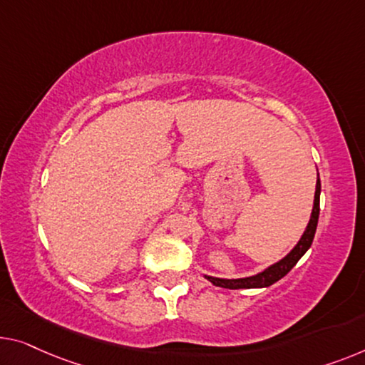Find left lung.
<instances>
[{
  "label": "left lung",
  "instance_id": "left-lung-1",
  "mask_svg": "<svg viewBox=\"0 0 365 365\" xmlns=\"http://www.w3.org/2000/svg\"><path fill=\"white\" fill-rule=\"evenodd\" d=\"M319 193H322V182H319V175H318L313 210H312V216H309L307 230H304L300 241L297 242V246L293 247L284 259L252 277H244V279H217V277L205 275L206 279L216 287L231 288V290H237V288H264V287H270L272 284H275V282H279L282 277H285L288 272L295 267V264L303 257V254L308 251L309 246H312L314 232H317L318 217H319Z\"/></svg>",
  "mask_w": 365,
  "mask_h": 365
}]
</instances>
